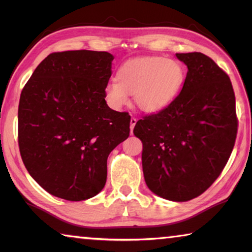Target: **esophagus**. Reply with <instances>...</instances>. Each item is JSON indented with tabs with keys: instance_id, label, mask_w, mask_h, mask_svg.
I'll use <instances>...</instances> for the list:
<instances>
[{
	"instance_id": "esophagus-1",
	"label": "esophagus",
	"mask_w": 252,
	"mask_h": 252,
	"mask_svg": "<svg viewBox=\"0 0 252 252\" xmlns=\"http://www.w3.org/2000/svg\"><path fill=\"white\" fill-rule=\"evenodd\" d=\"M136 122H137L136 118H132V119H130V133L133 132V129H134V127H135Z\"/></svg>"
}]
</instances>
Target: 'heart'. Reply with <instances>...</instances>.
I'll use <instances>...</instances> for the list:
<instances>
[{"label": "heart", "mask_w": 252, "mask_h": 252, "mask_svg": "<svg viewBox=\"0 0 252 252\" xmlns=\"http://www.w3.org/2000/svg\"><path fill=\"white\" fill-rule=\"evenodd\" d=\"M186 70L179 61L164 56L134 58L123 64L117 80L109 81L104 95L112 108L120 109L128 103V94L142 111H163L180 94Z\"/></svg>", "instance_id": "obj_1"}]
</instances>
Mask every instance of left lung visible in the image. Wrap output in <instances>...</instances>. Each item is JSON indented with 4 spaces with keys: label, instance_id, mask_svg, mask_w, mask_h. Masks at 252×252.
Segmentation results:
<instances>
[{
    "label": "left lung",
    "instance_id": "obj_1",
    "mask_svg": "<svg viewBox=\"0 0 252 252\" xmlns=\"http://www.w3.org/2000/svg\"><path fill=\"white\" fill-rule=\"evenodd\" d=\"M187 65L184 87L170 106L134 127L142 141L148 188L168 201L203 194L221 173L237 134L235 94L227 73L202 53L177 54Z\"/></svg>",
    "mask_w": 252,
    "mask_h": 252
}]
</instances>
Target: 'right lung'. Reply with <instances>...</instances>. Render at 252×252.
Here are the masks:
<instances>
[{"instance_id": "1", "label": "right lung", "mask_w": 252, "mask_h": 252, "mask_svg": "<svg viewBox=\"0 0 252 252\" xmlns=\"http://www.w3.org/2000/svg\"><path fill=\"white\" fill-rule=\"evenodd\" d=\"M106 51L53 53L23 88L20 156L34 180L56 197L84 201L104 188L109 154L129 136L130 116L110 109Z\"/></svg>"}]
</instances>
